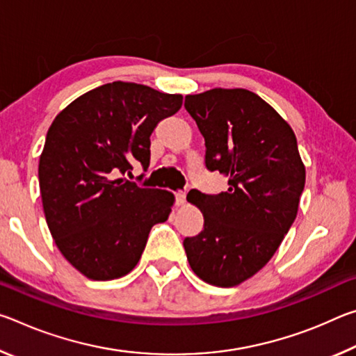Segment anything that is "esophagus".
<instances>
[{"label": "esophagus", "mask_w": 356, "mask_h": 356, "mask_svg": "<svg viewBox=\"0 0 356 356\" xmlns=\"http://www.w3.org/2000/svg\"><path fill=\"white\" fill-rule=\"evenodd\" d=\"M185 202H186L185 193H176V204H177V206L182 207V206H185Z\"/></svg>", "instance_id": "1"}]
</instances>
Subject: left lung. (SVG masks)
Here are the masks:
<instances>
[{
    "label": "left lung",
    "instance_id": "8db88e82",
    "mask_svg": "<svg viewBox=\"0 0 356 356\" xmlns=\"http://www.w3.org/2000/svg\"><path fill=\"white\" fill-rule=\"evenodd\" d=\"M185 108L206 141V166L229 179L220 195L191 191L204 229L186 237L193 272L207 284L250 280L278 250L298 212L306 170L291 125L248 89L185 95Z\"/></svg>",
    "mask_w": 356,
    "mask_h": 356
}]
</instances>
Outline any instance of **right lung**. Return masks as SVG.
<instances>
[{"instance_id":"obj_1","label":"right lung","mask_w":356,"mask_h":356,"mask_svg":"<svg viewBox=\"0 0 356 356\" xmlns=\"http://www.w3.org/2000/svg\"><path fill=\"white\" fill-rule=\"evenodd\" d=\"M182 95L113 81L80 95L47 131L39 186L58 250L83 276L110 281L130 273L150 229L171 213L174 195L141 188L124 174L150 161V135L176 114Z\"/></svg>"}]
</instances>
